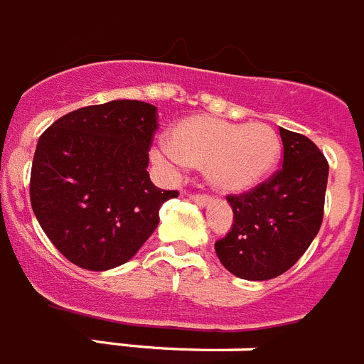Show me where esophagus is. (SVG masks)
Instances as JSON below:
<instances>
[{
    "label": "esophagus",
    "instance_id": "obj_1",
    "mask_svg": "<svg viewBox=\"0 0 364 364\" xmlns=\"http://www.w3.org/2000/svg\"><path fill=\"white\" fill-rule=\"evenodd\" d=\"M189 200L195 204H198V206H208V204H210V197H206V195L193 193V195H189Z\"/></svg>",
    "mask_w": 364,
    "mask_h": 364
}]
</instances>
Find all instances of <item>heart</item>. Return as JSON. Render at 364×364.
I'll return each instance as SVG.
<instances>
[{
	"mask_svg": "<svg viewBox=\"0 0 364 364\" xmlns=\"http://www.w3.org/2000/svg\"><path fill=\"white\" fill-rule=\"evenodd\" d=\"M282 144L263 123L239 125L208 116L180 121L171 141H161L152 158L164 167H206L210 184L220 193H245L269 176L278 164Z\"/></svg>",
	"mask_w": 364,
	"mask_h": 364,
	"instance_id": "b5f03b06",
	"label": "heart"
}]
</instances>
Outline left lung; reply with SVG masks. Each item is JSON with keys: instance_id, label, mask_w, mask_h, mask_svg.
I'll use <instances>...</instances> for the list:
<instances>
[{"instance_id": "8db88e82", "label": "left lung", "mask_w": 364, "mask_h": 364, "mask_svg": "<svg viewBox=\"0 0 364 364\" xmlns=\"http://www.w3.org/2000/svg\"><path fill=\"white\" fill-rule=\"evenodd\" d=\"M284 161L271 178L243 195H228L234 225L215 243L226 271L263 282L284 274L316 237L324 215L330 166L306 136L279 129Z\"/></svg>"}]
</instances>
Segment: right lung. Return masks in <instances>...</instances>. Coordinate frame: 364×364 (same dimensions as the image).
Segmentation results:
<instances>
[{
	"mask_svg": "<svg viewBox=\"0 0 364 364\" xmlns=\"http://www.w3.org/2000/svg\"><path fill=\"white\" fill-rule=\"evenodd\" d=\"M158 110L110 101L62 116L38 139L31 169V206L58 252L88 271L134 257L178 197L149 178Z\"/></svg>",
	"mask_w": 364,
	"mask_h": 364,
	"instance_id": "add662e5",
	"label": "right lung"
}]
</instances>
